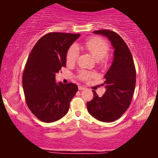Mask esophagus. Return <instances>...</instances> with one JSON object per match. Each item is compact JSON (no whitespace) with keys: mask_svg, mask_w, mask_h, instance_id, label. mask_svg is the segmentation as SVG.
<instances>
[{"mask_svg":"<svg viewBox=\"0 0 158 158\" xmlns=\"http://www.w3.org/2000/svg\"><path fill=\"white\" fill-rule=\"evenodd\" d=\"M78 89L79 90H82L85 89V87H83V86H81V85H79V86L78 87Z\"/></svg>","mask_w":158,"mask_h":158,"instance_id":"34e87169","label":"esophagus"}]
</instances>
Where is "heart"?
<instances>
[{"label": "heart", "instance_id": "1", "mask_svg": "<svg viewBox=\"0 0 158 158\" xmlns=\"http://www.w3.org/2000/svg\"><path fill=\"white\" fill-rule=\"evenodd\" d=\"M79 48H84L88 51L95 60L99 63H104L106 62L105 57L107 56L109 47L106 42L102 39L95 37L86 41L84 45H73L68 51L66 55V62L68 65H71L76 62L79 56ZM94 76V74L86 71H81L79 73V78L82 80H87Z\"/></svg>", "mask_w": 158, "mask_h": 158}]
</instances>
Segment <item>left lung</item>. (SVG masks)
Segmentation results:
<instances>
[{
    "label": "left lung",
    "instance_id": "obj_1",
    "mask_svg": "<svg viewBox=\"0 0 158 158\" xmlns=\"http://www.w3.org/2000/svg\"><path fill=\"white\" fill-rule=\"evenodd\" d=\"M93 33L105 36L114 49L111 65L105 75L106 91L99 97L93 90V98L87 102L89 113L98 121H116L129 107L136 84V69L129 48L121 37L114 31L100 30Z\"/></svg>",
    "mask_w": 158,
    "mask_h": 158
}]
</instances>
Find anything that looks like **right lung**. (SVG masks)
<instances>
[{
    "label": "right lung",
    "mask_w": 158,
    "mask_h": 158,
    "mask_svg": "<svg viewBox=\"0 0 158 158\" xmlns=\"http://www.w3.org/2000/svg\"><path fill=\"white\" fill-rule=\"evenodd\" d=\"M80 34L49 33L33 47L26 61L22 85L26 104L35 116L44 123L56 121L68 113L78 90L75 84L56 82V74L66 66L69 47Z\"/></svg>",
    "instance_id": "1"
}]
</instances>
